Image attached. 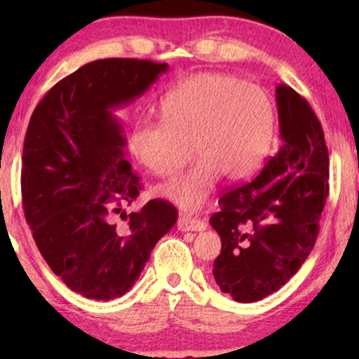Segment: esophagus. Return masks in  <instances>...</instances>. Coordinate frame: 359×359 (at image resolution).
Listing matches in <instances>:
<instances>
[{"instance_id": "obj_1", "label": "esophagus", "mask_w": 359, "mask_h": 359, "mask_svg": "<svg viewBox=\"0 0 359 359\" xmlns=\"http://www.w3.org/2000/svg\"><path fill=\"white\" fill-rule=\"evenodd\" d=\"M176 225H178L181 232H203V230H205V224L203 220L188 217V215H181Z\"/></svg>"}]
</instances>
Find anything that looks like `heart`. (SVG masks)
<instances>
[{
  "instance_id": "b5f03b06",
  "label": "heart",
  "mask_w": 359,
  "mask_h": 359,
  "mask_svg": "<svg viewBox=\"0 0 359 359\" xmlns=\"http://www.w3.org/2000/svg\"><path fill=\"white\" fill-rule=\"evenodd\" d=\"M274 134L276 106L264 88L227 73L203 72L166 93L160 122H135L129 147L151 173L171 176L191 158L193 145L196 165L156 193L183 210H198L220 175L238 180L257 170Z\"/></svg>"
}]
</instances>
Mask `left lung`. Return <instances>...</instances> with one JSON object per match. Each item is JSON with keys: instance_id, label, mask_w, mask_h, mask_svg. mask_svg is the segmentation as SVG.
Here are the masks:
<instances>
[{"instance_id": "left-lung-1", "label": "left lung", "mask_w": 359, "mask_h": 359, "mask_svg": "<svg viewBox=\"0 0 359 359\" xmlns=\"http://www.w3.org/2000/svg\"><path fill=\"white\" fill-rule=\"evenodd\" d=\"M278 154L219 199L209 222L222 240L214 262L220 291L255 302L281 289L312 252L328 196V150L312 107L276 86Z\"/></svg>"}]
</instances>
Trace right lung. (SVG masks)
<instances>
[{
	"instance_id": "1",
	"label": "right lung",
	"mask_w": 359,
	"mask_h": 359,
	"mask_svg": "<svg viewBox=\"0 0 359 359\" xmlns=\"http://www.w3.org/2000/svg\"><path fill=\"white\" fill-rule=\"evenodd\" d=\"M168 63L104 58L58 81L32 112L22 150L24 214L39 252L72 291L109 301L130 291L178 212L151 199L114 222L142 183L126 160L114 116L140 97Z\"/></svg>"
}]
</instances>
